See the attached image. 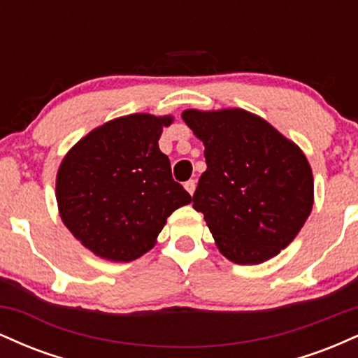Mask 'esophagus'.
I'll use <instances>...</instances> for the list:
<instances>
[{"mask_svg":"<svg viewBox=\"0 0 358 358\" xmlns=\"http://www.w3.org/2000/svg\"><path fill=\"white\" fill-rule=\"evenodd\" d=\"M195 188H196L195 180H188V182H185V190L190 193V195H193V193H195Z\"/></svg>","mask_w":358,"mask_h":358,"instance_id":"1","label":"esophagus"}]
</instances>
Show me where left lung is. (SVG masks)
<instances>
[{"instance_id": "left-lung-1", "label": "left lung", "mask_w": 358, "mask_h": 358, "mask_svg": "<svg viewBox=\"0 0 358 358\" xmlns=\"http://www.w3.org/2000/svg\"><path fill=\"white\" fill-rule=\"evenodd\" d=\"M207 170L193 193L217 248L236 264H261L293 242L313 208L305 153L244 109H187Z\"/></svg>"}]
</instances>
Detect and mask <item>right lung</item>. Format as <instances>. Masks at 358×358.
I'll return each instance as SVG.
<instances>
[{"instance_id": "add662e5", "label": "right lung", "mask_w": 358, "mask_h": 358, "mask_svg": "<svg viewBox=\"0 0 358 358\" xmlns=\"http://www.w3.org/2000/svg\"><path fill=\"white\" fill-rule=\"evenodd\" d=\"M171 116L129 114L92 129L72 146L57 173L62 222L90 252L129 262L153 249L176 208L192 196L159 151Z\"/></svg>"}]
</instances>
